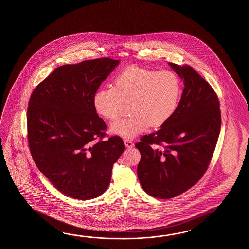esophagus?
Segmentation results:
<instances>
[{"label": "esophagus", "mask_w": 249, "mask_h": 249, "mask_svg": "<svg viewBox=\"0 0 249 249\" xmlns=\"http://www.w3.org/2000/svg\"><path fill=\"white\" fill-rule=\"evenodd\" d=\"M124 145H125L126 148H133V146H134V144H133L132 141H131V140H128V139H124Z\"/></svg>", "instance_id": "esophagus-1"}]
</instances>
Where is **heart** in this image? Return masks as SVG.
I'll use <instances>...</instances> for the list:
<instances>
[{"label": "heart", "instance_id": "heart-1", "mask_svg": "<svg viewBox=\"0 0 249 249\" xmlns=\"http://www.w3.org/2000/svg\"><path fill=\"white\" fill-rule=\"evenodd\" d=\"M181 85L170 70L130 67L124 69L113 86L101 88L93 95L95 111L107 120H115L122 111L123 102L130 101V116L110 126L112 133L133 138L148 127L162 126L173 117L180 101Z\"/></svg>", "mask_w": 249, "mask_h": 249}]
</instances>
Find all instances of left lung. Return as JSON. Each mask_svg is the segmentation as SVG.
I'll return each instance as SVG.
<instances>
[{
    "label": "left lung",
    "mask_w": 249,
    "mask_h": 249,
    "mask_svg": "<svg viewBox=\"0 0 249 249\" xmlns=\"http://www.w3.org/2000/svg\"><path fill=\"white\" fill-rule=\"evenodd\" d=\"M183 80L175 114L158 132L144 135L135 147L142 159L138 178L150 196L167 199L195 185L206 173L221 129L215 91L188 65L168 63Z\"/></svg>",
    "instance_id": "left-lung-1"
}]
</instances>
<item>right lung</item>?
Listing matches in <instances>:
<instances>
[{"mask_svg":"<svg viewBox=\"0 0 249 249\" xmlns=\"http://www.w3.org/2000/svg\"><path fill=\"white\" fill-rule=\"evenodd\" d=\"M119 64L109 58L64 65L36 87L28 102L27 138L38 169L67 196H101L113 164L124 151L118 136L104 140L107 125L93 107L101 83Z\"/></svg>","mask_w":249,"mask_h":249,"instance_id":"right-lung-1","label":"right lung"}]
</instances>
